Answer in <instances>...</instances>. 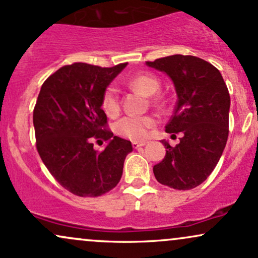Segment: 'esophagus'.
I'll return each instance as SVG.
<instances>
[{
    "label": "esophagus",
    "mask_w": 258,
    "mask_h": 258,
    "mask_svg": "<svg viewBox=\"0 0 258 258\" xmlns=\"http://www.w3.org/2000/svg\"><path fill=\"white\" fill-rule=\"evenodd\" d=\"M145 144H147V143H145V142H132L133 149H139V148L144 147Z\"/></svg>",
    "instance_id": "esophagus-1"
}]
</instances>
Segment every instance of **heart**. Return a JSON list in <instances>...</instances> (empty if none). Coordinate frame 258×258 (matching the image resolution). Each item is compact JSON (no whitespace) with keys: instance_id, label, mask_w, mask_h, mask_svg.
<instances>
[{"instance_id":"1","label":"heart","mask_w":258,"mask_h":258,"mask_svg":"<svg viewBox=\"0 0 258 258\" xmlns=\"http://www.w3.org/2000/svg\"><path fill=\"white\" fill-rule=\"evenodd\" d=\"M133 89L141 90L145 95H154L160 90L161 83L159 78L153 74H138L127 82ZM102 109L108 116L115 117L120 113V95L115 85L105 88L102 95ZM157 123L154 115H127L117 120L114 125V131L120 137L130 141H143L147 138L149 130Z\"/></svg>"}]
</instances>
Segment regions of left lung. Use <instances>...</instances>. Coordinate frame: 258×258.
Returning <instances> with one entry per match:
<instances>
[{
  "label": "left lung",
  "instance_id": "1",
  "mask_svg": "<svg viewBox=\"0 0 258 258\" xmlns=\"http://www.w3.org/2000/svg\"><path fill=\"white\" fill-rule=\"evenodd\" d=\"M147 64L174 83L178 101L166 131L182 132L174 148L162 141L166 156L154 166L155 178L175 190H191L210 175L227 143L228 89L218 68L192 55H172Z\"/></svg>",
  "mask_w": 258,
  "mask_h": 258
}]
</instances>
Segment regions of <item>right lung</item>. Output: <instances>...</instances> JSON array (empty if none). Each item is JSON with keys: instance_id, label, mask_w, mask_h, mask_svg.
I'll use <instances>...</instances> for the list:
<instances>
[{"instance_id": "obj_1", "label": "right lung", "mask_w": 258, "mask_h": 258, "mask_svg": "<svg viewBox=\"0 0 258 258\" xmlns=\"http://www.w3.org/2000/svg\"><path fill=\"white\" fill-rule=\"evenodd\" d=\"M126 63L99 67L66 64L43 83L33 109L36 148L62 187L79 197H97L119 184L130 141L113 136L102 95ZM109 141L96 152L92 141ZM98 142V141H97Z\"/></svg>"}]
</instances>
